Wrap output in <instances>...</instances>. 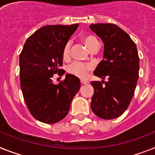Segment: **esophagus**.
I'll use <instances>...</instances> for the list:
<instances>
[{
  "label": "esophagus",
  "instance_id": "34e87169",
  "mask_svg": "<svg viewBox=\"0 0 155 155\" xmlns=\"http://www.w3.org/2000/svg\"><path fill=\"white\" fill-rule=\"evenodd\" d=\"M80 81H81V85H85V84H88V81L85 80H82V79H81Z\"/></svg>",
  "mask_w": 155,
  "mask_h": 155
}]
</instances>
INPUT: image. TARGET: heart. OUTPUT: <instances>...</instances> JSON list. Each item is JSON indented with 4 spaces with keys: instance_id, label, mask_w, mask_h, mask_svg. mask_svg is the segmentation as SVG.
Wrapping results in <instances>:
<instances>
[{
    "instance_id": "obj_1",
    "label": "heart",
    "mask_w": 155,
    "mask_h": 155,
    "mask_svg": "<svg viewBox=\"0 0 155 155\" xmlns=\"http://www.w3.org/2000/svg\"><path fill=\"white\" fill-rule=\"evenodd\" d=\"M83 41L85 43V46L89 48V51H91L94 47L99 46V42H98L97 39L96 37L93 36V35H85L83 37ZM70 47H71V43L70 41L67 42L66 43V45L63 48V58H67L70 56ZM92 66L89 64L82 63V62H74L72 64H70L68 67V71L72 74L75 75V76L81 78H84L87 76L89 70H92Z\"/></svg>"
}]
</instances>
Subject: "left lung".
<instances>
[{
	"label": "left lung",
	"instance_id": "1",
	"mask_svg": "<svg viewBox=\"0 0 155 155\" xmlns=\"http://www.w3.org/2000/svg\"><path fill=\"white\" fill-rule=\"evenodd\" d=\"M89 28L104 43L103 60L93 74L109 79L105 83L92 81L94 93L90 105L96 116L112 120L124 112L135 93L139 70L137 47L128 34L116 24H91Z\"/></svg>",
	"mask_w": 155,
	"mask_h": 155
}]
</instances>
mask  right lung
<instances>
[{
	"label": "right lung",
	"mask_w": 155,
	"mask_h": 155,
	"mask_svg": "<svg viewBox=\"0 0 155 155\" xmlns=\"http://www.w3.org/2000/svg\"><path fill=\"white\" fill-rule=\"evenodd\" d=\"M78 27V24L42 27L28 38L20 54L24 101L40 122L55 124L65 118L80 89V80L72 74H67L58 85L51 79L54 74H63V48Z\"/></svg>",
	"instance_id": "1"
}]
</instances>
